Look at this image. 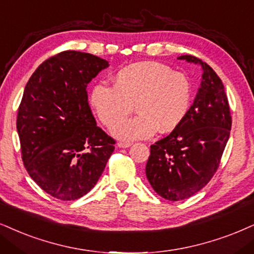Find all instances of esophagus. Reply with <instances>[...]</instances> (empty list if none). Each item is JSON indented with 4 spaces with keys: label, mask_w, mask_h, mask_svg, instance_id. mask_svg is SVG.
<instances>
[{
    "label": "esophagus",
    "mask_w": 254,
    "mask_h": 254,
    "mask_svg": "<svg viewBox=\"0 0 254 254\" xmlns=\"http://www.w3.org/2000/svg\"><path fill=\"white\" fill-rule=\"evenodd\" d=\"M132 144L131 143H125V142H118L117 146L121 147V149H127V147H130Z\"/></svg>",
    "instance_id": "1"
}]
</instances>
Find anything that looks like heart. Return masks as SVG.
Instances as JSON below:
<instances>
[{"instance_id": "heart-1", "label": "heart", "mask_w": 254, "mask_h": 254, "mask_svg": "<svg viewBox=\"0 0 254 254\" xmlns=\"http://www.w3.org/2000/svg\"><path fill=\"white\" fill-rule=\"evenodd\" d=\"M89 99L99 121L112 125V136L132 142L177 129L191 108L192 85L185 73L165 64L138 62L118 70L114 86L96 84ZM133 105L137 116L122 120Z\"/></svg>"}]
</instances>
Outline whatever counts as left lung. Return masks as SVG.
I'll return each instance as SVG.
<instances>
[{
  "mask_svg": "<svg viewBox=\"0 0 254 254\" xmlns=\"http://www.w3.org/2000/svg\"><path fill=\"white\" fill-rule=\"evenodd\" d=\"M178 60L201 66L200 86L183 123L150 146L145 168L153 190L172 201L191 197L211 181L232 125L225 89L214 70L194 56Z\"/></svg>",
  "mask_w": 254,
  "mask_h": 254,
  "instance_id": "1",
  "label": "left lung"
}]
</instances>
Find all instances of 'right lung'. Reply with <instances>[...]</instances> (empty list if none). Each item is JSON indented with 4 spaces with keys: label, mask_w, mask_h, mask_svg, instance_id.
I'll return each instance as SVG.
<instances>
[{
    "label": "right lung",
    "mask_w": 254,
    "mask_h": 254,
    "mask_svg": "<svg viewBox=\"0 0 254 254\" xmlns=\"http://www.w3.org/2000/svg\"><path fill=\"white\" fill-rule=\"evenodd\" d=\"M109 62L81 51L44 61L25 85L18 108L22 159L48 194L75 200L98 182L115 140L96 125L86 85Z\"/></svg>",
    "instance_id": "add662e5"
}]
</instances>
